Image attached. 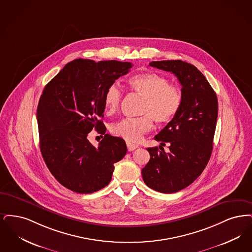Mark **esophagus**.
<instances>
[{
	"instance_id": "obj_1",
	"label": "esophagus",
	"mask_w": 252,
	"mask_h": 252,
	"mask_svg": "<svg viewBox=\"0 0 252 252\" xmlns=\"http://www.w3.org/2000/svg\"><path fill=\"white\" fill-rule=\"evenodd\" d=\"M127 148H128V151H129V152H132V151H134L135 149H137L138 146L135 145V144H131V143L127 142Z\"/></svg>"
}]
</instances>
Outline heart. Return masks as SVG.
Here are the masks:
<instances>
[{"instance_id":"1","label":"heart","mask_w":252,"mask_h":252,"mask_svg":"<svg viewBox=\"0 0 252 252\" xmlns=\"http://www.w3.org/2000/svg\"><path fill=\"white\" fill-rule=\"evenodd\" d=\"M131 89L141 96L139 118L123 119L111 125V132L129 143L141 140L153 128V121L166 124L172 121L182 106L183 94L179 87L169 84L166 77L155 72H143L129 80ZM122 89L118 83L111 84L104 93L107 114L113 115L121 106Z\"/></svg>"}]
</instances>
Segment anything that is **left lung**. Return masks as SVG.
I'll list each match as a JSON object with an SVG mask.
<instances>
[{"instance_id": "left-lung-1", "label": "left lung", "mask_w": 252, "mask_h": 252, "mask_svg": "<svg viewBox=\"0 0 252 252\" xmlns=\"http://www.w3.org/2000/svg\"><path fill=\"white\" fill-rule=\"evenodd\" d=\"M150 66L172 72L181 86L183 101L175 118L154 136L151 158L142 169L144 183L161 193H175L190 186L208 164L218 121L217 94L207 79L182 60L153 61ZM169 144L165 153L162 145Z\"/></svg>"}]
</instances>
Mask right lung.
<instances>
[{"mask_svg": "<svg viewBox=\"0 0 252 252\" xmlns=\"http://www.w3.org/2000/svg\"><path fill=\"white\" fill-rule=\"evenodd\" d=\"M131 66V62L79 58L44 88L36 112L40 151L51 173L73 192L90 194L105 187L114 164L127 153L125 141L105 133L99 119L105 90ZM93 128L105 135L98 147L88 141Z\"/></svg>", "mask_w": 252, "mask_h": 252, "instance_id": "obj_1", "label": "right lung"}]
</instances>
